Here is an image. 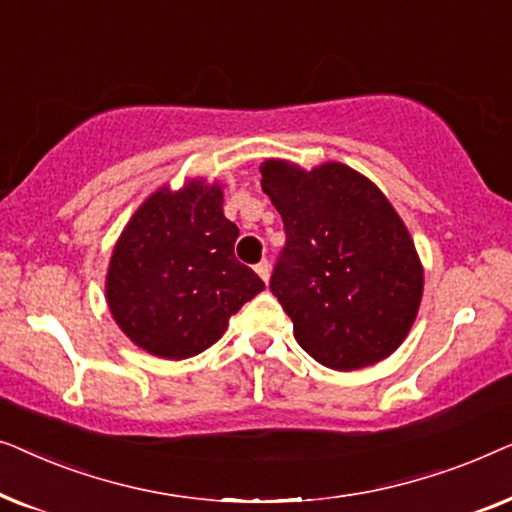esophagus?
Returning a JSON list of instances; mask_svg holds the SVG:
<instances>
[{
    "mask_svg": "<svg viewBox=\"0 0 512 512\" xmlns=\"http://www.w3.org/2000/svg\"><path fill=\"white\" fill-rule=\"evenodd\" d=\"M254 270H256V275L263 279V282H268V279H270V263H268V261L256 263V265H254Z\"/></svg>",
    "mask_w": 512,
    "mask_h": 512,
    "instance_id": "1",
    "label": "esophagus"
}]
</instances>
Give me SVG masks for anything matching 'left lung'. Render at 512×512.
<instances>
[{
  "label": "left lung",
  "mask_w": 512,
  "mask_h": 512,
  "mask_svg": "<svg viewBox=\"0 0 512 512\" xmlns=\"http://www.w3.org/2000/svg\"><path fill=\"white\" fill-rule=\"evenodd\" d=\"M261 174L286 233L270 291L298 345L333 370L387 359L408 335L424 291L401 216L373 181L342 163L307 172L270 158Z\"/></svg>",
  "instance_id": "obj_1"
}]
</instances>
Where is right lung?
Returning a JSON list of instances; mask_svg holds the SVG:
<instances>
[{
  "label": "right lung",
  "mask_w": 512,
  "mask_h": 512,
  "mask_svg": "<svg viewBox=\"0 0 512 512\" xmlns=\"http://www.w3.org/2000/svg\"><path fill=\"white\" fill-rule=\"evenodd\" d=\"M240 228L223 216V191L188 179L158 188L118 237L107 303L121 331L160 359H188L226 333L228 319L265 289L235 258Z\"/></svg>",
  "instance_id": "right-lung-1"
}]
</instances>
